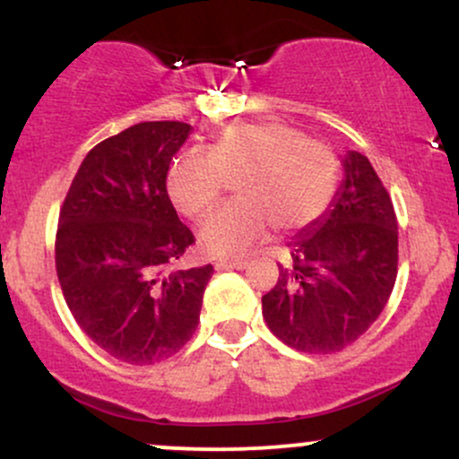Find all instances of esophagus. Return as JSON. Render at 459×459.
<instances>
[{
	"label": "esophagus",
	"mask_w": 459,
	"mask_h": 459,
	"mask_svg": "<svg viewBox=\"0 0 459 459\" xmlns=\"http://www.w3.org/2000/svg\"><path fill=\"white\" fill-rule=\"evenodd\" d=\"M247 265L246 261H218L215 263V270L222 272V270H244Z\"/></svg>",
	"instance_id": "1"
}]
</instances>
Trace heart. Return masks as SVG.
<instances>
[{
  "label": "heart",
  "mask_w": 459,
  "mask_h": 459,
  "mask_svg": "<svg viewBox=\"0 0 459 459\" xmlns=\"http://www.w3.org/2000/svg\"><path fill=\"white\" fill-rule=\"evenodd\" d=\"M341 163L330 146L278 120L218 127L207 152L183 151L172 160L166 189L187 218H200L235 178V203L209 215L198 246L209 256L250 252L270 224L282 233L307 229L330 209Z\"/></svg>",
  "instance_id": "obj_1"
}]
</instances>
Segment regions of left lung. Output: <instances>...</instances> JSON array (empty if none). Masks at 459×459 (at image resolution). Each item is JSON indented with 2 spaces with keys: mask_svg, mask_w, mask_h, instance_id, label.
Returning a JSON list of instances; mask_svg holds the SVG:
<instances>
[{
  "mask_svg": "<svg viewBox=\"0 0 459 459\" xmlns=\"http://www.w3.org/2000/svg\"><path fill=\"white\" fill-rule=\"evenodd\" d=\"M330 209L293 237L291 263L263 296V317L284 345L334 354L368 330L397 278V218L371 161L350 151Z\"/></svg>",
  "mask_w": 459,
  "mask_h": 459,
  "instance_id": "obj_1",
  "label": "left lung"
}]
</instances>
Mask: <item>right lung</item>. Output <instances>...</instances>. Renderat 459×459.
Instances as JSON below:
<instances>
[{
	"mask_svg": "<svg viewBox=\"0 0 459 459\" xmlns=\"http://www.w3.org/2000/svg\"><path fill=\"white\" fill-rule=\"evenodd\" d=\"M192 134L178 120L138 123L83 157L60 209L56 270L73 317L101 350L152 365L192 339L213 267L178 270L194 244L166 189Z\"/></svg>",
	"mask_w": 459,
	"mask_h": 459,
	"instance_id": "1",
	"label": "right lung"
}]
</instances>
